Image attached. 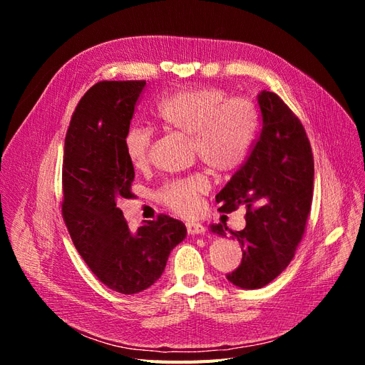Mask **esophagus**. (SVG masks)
<instances>
[{"label":"esophagus","mask_w":365,"mask_h":365,"mask_svg":"<svg viewBox=\"0 0 365 365\" xmlns=\"http://www.w3.org/2000/svg\"><path fill=\"white\" fill-rule=\"evenodd\" d=\"M187 231H189V235H204L205 227L200 222H189L187 224Z\"/></svg>","instance_id":"esophagus-1"}]
</instances>
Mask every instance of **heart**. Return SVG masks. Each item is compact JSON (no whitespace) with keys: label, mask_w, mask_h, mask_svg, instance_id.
Returning a JSON list of instances; mask_svg holds the SVG:
<instances>
[{"label":"heart","mask_w":365,"mask_h":365,"mask_svg":"<svg viewBox=\"0 0 365 365\" xmlns=\"http://www.w3.org/2000/svg\"><path fill=\"white\" fill-rule=\"evenodd\" d=\"M153 115L165 128L192 135L193 149L215 170H231L244 161L256 135V108L245 98H227L217 88H200L163 98ZM152 132L132 126L126 130L123 148L134 169L149 163ZM208 190L204 175L172 180L161 189V200L176 213L193 215L200 197Z\"/></svg>","instance_id":"heart-1"}]
</instances>
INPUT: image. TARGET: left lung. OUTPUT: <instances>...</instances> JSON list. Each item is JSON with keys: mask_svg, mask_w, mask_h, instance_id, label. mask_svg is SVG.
Wrapping results in <instances>:
<instances>
[{"mask_svg": "<svg viewBox=\"0 0 365 365\" xmlns=\"http://www.w3.org/2000/svg\"><path fill=\"white\" fill-rule=\"evenodd\" d=\"M262 130L250 157L216 195L222 212L247 208V227L210 225L212 233L237 240L242 263L227 275L240 289H260L284 271L304 233L314 193V157L300 120L282 98L257 94Z\"/></svg>", "mask_w": 365, "mask_h": 365, "instance_id": "1", "label": "left lung"}]
</instances>
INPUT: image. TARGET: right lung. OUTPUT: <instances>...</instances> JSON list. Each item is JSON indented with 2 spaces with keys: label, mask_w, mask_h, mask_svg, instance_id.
<instances>
[{
  "label": "right lung",
  "mask_w": 365,
  "mask_h": 365,
  "mask_svg": "<svg viewBox=\"0 0 365 365\" xmlns=\"http://www.w3.org/2000/svg\"><path fill=\"white\" fill-rule=\"evenodd\" d=\"M145 81L98 82L81 98L63 148L62 213L73 244L96 277L120 294L148 289L170 251L187 236L178 219L160 215L129 230L120 197H130L134 168L123 138Z\"/></svg>",
  "instance_id": "1"
}]
</instances>
